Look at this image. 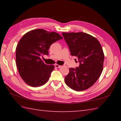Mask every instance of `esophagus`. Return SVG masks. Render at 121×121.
Here are the masks:
<instances>
[{
	"mask_svg": "<svg viewBox=\"0 0 121 121\" xmlns=\"http://www.w3.org/2000/svg\"><path fill=\"white\" fill-rule=\"evenodd\" d=\"M55 68H60L61 67V65H55Z\"/></svg>",
	"mask_w": 121,
	"mask_h": 121,
	"instance_id": "obj_1",
	"label": "esophagus"
}]
</instances>
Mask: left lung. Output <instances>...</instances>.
<instances>
[{
    "instance_id": "obj_1",
    "label": "left lung",
    "mask_w": 121,
    "mask_h": 121,
    "mask_svg": "<svg viewBox=\"0 0 121 121\" xmlns=\"http://www.w3.org/2000/svg\"><path fill=\"white\" fill-rule=\"evenodd\" d=\"M71 55L78 58V67L69 69L66 85L76 91L89 88L99 78L103 69L104 54L98 40L85 33H62Z\"/></svg>"
}]
</instances>
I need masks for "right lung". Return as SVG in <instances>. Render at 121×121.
Segmentation results:
<instances>
[{
    "instance_id": "obj_1",
    "label": "right lung",
    "mask_w": 121,
    "mask_h": 121,
    "mask_svg": "<svg viewBox=\"0 0 121 121\" xmlns=\"http://www.w3.org/2000/svg\"><path fill=\"white\" fill-rule=\"evenodd\" d=\"M62 37L57 33L43 29L30 30L23 36L16 48V64L19 74L32 87L45 84L50 78L54 65H47L40 56L48 55L50 46Z\"/></svg>"
}]
</instances>
